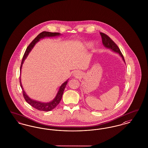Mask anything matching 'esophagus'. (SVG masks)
Instances as JSON below:
<instances>
[{
  "label": "esophagus",
  "instance_id": "obj_1",
  "mask_svg": "<svg viewBox=\"0 0 148 148\" xmlns=\"http://www.w3.org/2000/svg\"><path fill=\"white\" fill-rule=\"evenodd\" d=\"M73 76L76 78L79 77L81 76V73L79 71H75L74 74H73Z\"/></svg>",
  "mask_w": 148,
  "mask_h": 148
}]
</instances>
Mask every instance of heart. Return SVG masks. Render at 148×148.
<instances>
[{"label": "heart", "mask_w": 148, "mask_h": 148, "mask_svg": "<svg viewBox=\"0 0 148 148\" xmlns=\"http://www.w3.org/2000/svg\"><path fill=\"white\" fill-rule=\"evenodd\" d=\"M92 44L91 42H88V43H86V47L87 48H88L92 47Z\"/></svg>", "instance_id": "heart-1"}]
</instances>
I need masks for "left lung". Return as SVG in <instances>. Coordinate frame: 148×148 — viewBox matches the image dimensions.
I'll return each mask as SVG.
<instances>
[{
    "label": "left lung",
    "instance_id": "left-lung-1",
    "mask_svg": "<svg viewBox=\"0 0 148 148\" xmlns=\"http://www.w3.org/2000/svg\"><path fill=\"white\" fill-rule=\"evenodd\" d=\"M100 35L101 36L102 42H103L104 46L106 47V48L112 50L114 52L118 53L119 54L120 56H121V58L123 59L124 63H125L124 56H123V54H122L119 48V47H118V45L113 42V40H112L110 37H109L108 35H106V34H104L103 33H100Z\"/></svg>",
    "mask_w": 148,
    "mask_h": 148
}]
</instances>
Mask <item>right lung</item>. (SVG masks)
I'll list each match as a JSON object with an SVG mask.
<instances>
[{"label": "right lung", "mask_w": 148, "mask_h": 148, "mask_svg": "<svg viewBox=\"0 0 148 148\" xmlns=\"http://www.w3.org/2000/svg\"><path fill=\"white\" fill-rule=\"evenodd\" d=\"M60 35L61 34L59 33H51V32H42V33H40L39 35H38L35 39L31 42V43L29 45L28 47H27V49L25 50V52L24 54V56L23 57V59H22V61H21V71L23 64L24 63L25 59L27 58V57L28 56L30 51L34 47L35 44L36 42H38L40 40V39L44 38L45 37H53V36H59V35ZM68 79L66 82H65L64 83H63L62 85L60 86L58 92L56 94V97L52 101L48 102V103H42V102H40V101H36L35 100H33V99L30 98L29 97L28 95H27V94H26V92L23 89V88L22 85H21V77H20L21 86V89L23 90V97L25 99V101L28 103L29 104H30L32 107L36 109L40 110V111H44V112L50 111V110H53V109H54L56 106L59 104V103H60V101L62 99V95L63 94L64 90L65 89V88L66 85L68 83Z\"/></svg>", "instance_id": "add662e5"}]
</instances>
